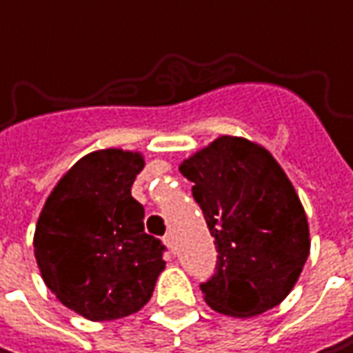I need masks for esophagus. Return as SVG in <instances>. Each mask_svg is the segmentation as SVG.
I'll use <instances>...</instances> for the list:
<instances>
[{"label":"esophagus","mask_w":353,"mask_h":353,"mask_svg":"<svg viewBox=\"0 0 353 353\" xmlns=\"http://www.w3.org/2000/svg\"><path fill=\"white\" fill-rule=\"evenodd\" d=\"M162 240H164V243H166V245H168L170 250H174V238H172V234H166V236H164Z\"/></svg>","instance_id":"obj_1"}]
</instances>
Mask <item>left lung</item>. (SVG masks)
Wrapping results in <instances>:
<instances>
[{
    "label": "left lung",
    "mask_w": 353,
    "mask_h": 353,
    "mask_svg": "<svg viewBox=\"0 0 353 353\" xmlns=\"http://www.w3.org/2000/svg\"><path fill=\"white\" fill-rule=\"evenodd\" d=\"M217 264L201 290L223 315H260L292 290L309 258V223L285 170L262 146L221 136L181 164Z\"/></svg>",
    "instance_id": "8db88e82"
}]
</instances>
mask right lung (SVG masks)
I'll use <instances>...</instances> for the list:
<instances>
[{"label": "right lung", "instance_id": "obj_1", "mask_svg": "<svg viewBox=\"0 0 353 353\" xmlns=\"http://www.w3.org/2000/svg\"><path fill=\"white\" fill-rule=\"evenodd\" d=\"M144 158L117 148L83 156L59 181L36 223L34 254L57 299L91 321L140 311L164 270V243L144 232L132 185Z\"/></svg>", "mask_w": 353, "mask_h": 353}]
</instances>
